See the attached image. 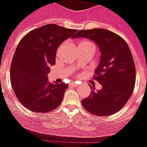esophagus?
Segmentation results:
<instances>
[{
    "instance_id": "esophagus-1",
    "label": "esophagus",
    "mask_w": 147,
    "mask_h": 147,
    "mask_svg": "<svg viewBox=\"0 0 147 147\" xmlns=\"http://www.w3.org/2000/svg\"><path fill=\"white\" fill-rule=\"evenodd\" d=\"M71 84H72L73 86H74V87L78 86V83H77V82H75V81H73L72 83H71Z\"/></svg>"
}]
</instances>
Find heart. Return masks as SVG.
Returning a JSON list of instances; mask_svg holds the SVG:
<instances>
[{"instance_id": "b5f03b06", "label": "heart", "mask_w": 147, "mask_h": 147, "mask_svg": "<svg viewBox=\"0 0 147 147\" xmlns=\"http://www.w3.org/2000/svg\"><path fill=\"white\" fill-rule=\"evenodd\" d=\"M81 44H88V45H93L92 43H91L90 41H88V40H83V41H81L79 45H81ZM94 46V45H93Z\"/></svg>"}]
</instances>
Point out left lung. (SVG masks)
Masks as SVG:
<instances>
[{"mask_svg":"<svg viewBox=\"0 0 147 147\" xmlns=\"http://www.w3.org/2000/svg\"><path fill=\"white\" fill-rule=\"evenodd\" d=\"M74 37L92 40L101 53L94 78L102 88H93L90 96L82 99V106L99 117L115 113L127 103L136 82V67L128 44L119 35L104 29L82 30Z\"/></svg>","mask_w":147,"mask_h":147,"instance_id":"8db88e82","label":"left lung"}]
</instances>
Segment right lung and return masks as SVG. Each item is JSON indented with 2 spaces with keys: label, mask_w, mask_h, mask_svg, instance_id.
I'll list each match as a JSON object with an SVG mask.
<instances>
[{
  "label": "right lung",
  "mask_w": 147,
  "mask_h": 147,
  "mask_svg": "<svg viewBox=\"0 0 147 147\" xmlns=\"http://www.w3.org/2000/svg\"><path fill=\"white\" fill-rule=\"evenodd\" d=\"M77 30L47 24L23 37L12 58L10 78L19 101L26 109L47 113L59 106L68 84L48 80L59 46Z\"/></svg>",
  "instance_id": "add662e5"
}]
</instances>
